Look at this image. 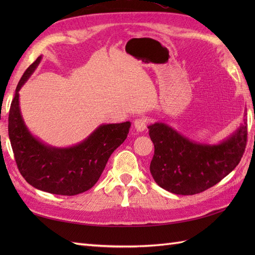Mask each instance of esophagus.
<instances>
[{
  "mask_svg": "<svg viewBox=\"0 0 255 255\" xmlns=\"http://www.w3.org/2000/svg\"><path fill=\"white\" fill-rule=\"evenodd\" d=\"M133 125H134V129H136L138 132H141V131L145 130V128H147V119H145L144 117H140V118L134 119Z\"/></svg>",
  "mask_w": 255,
  "mask_h": 255,
  "instance_id": "esophagus-1",
  "label": "esophagus"
}]
</instances>
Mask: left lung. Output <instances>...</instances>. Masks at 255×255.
Here are the masks:
<instances>
[{
	"instance_id": "left-lung-1",
	"label": "left lung",
	"mask_w": 255,
	"mask_h": 255,
	"mask_svg": "<svg viewBox=\"0 0 255 255\" xmlns=\"http://www.w3.org/2000/svg\"><path fill=\"white\" fill-rule=\"evenodd\" d=\"M236 130L219 143L189 139L167 124L148 126L154 144L150 172L155 183L176 195H194L216 185L239 164L247 145V113Z\"/></svg>"
}]
</instances>
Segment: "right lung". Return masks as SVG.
I'll return each instance as SVG.
<instances>
[{
  "instance_id": "obj_1",
  "label": "right lung",
  "mask_w": 255,
  "mask_h": 255,
  "mask_svg": "<svg viewBox=\"0 0 255 255\" xmlns=\"http://www.w3.org/2000/svg\"><path fill=\"white\" fill-rule=\"evenodd\" d=\"M41 58L30 64L15 90L8 114V137L16 164L27 183L42 192L72 196L95 185L112 153L127 138L131 124L100 125L90 136L71 147H53L41 141L29 131L19 107V90Z\"/></svg>"
}]
</instances>
